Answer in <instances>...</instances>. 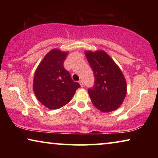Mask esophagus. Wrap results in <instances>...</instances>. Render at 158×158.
<instances>
[{
    "instance_id": "esophagus-1",
    "label": "esophagus",
    "mask_w": 158,
    "mask_h": 158,
    "mask_svg": "<svg viewBox=\"0 0 158 158\" xmlns=\"http://www.w3.org/2000/svg\"><path fill=\"white\" fill-rule=\"evenodd\" d=\"M79 83L80 85H81V87H84V82H83L82 80H80V81H79Z\"/></svg>"
}]
</instances>
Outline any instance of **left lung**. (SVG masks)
Segmentation results:
<instances>
[{
  "label": "left lung",
  "mask_w": 158,
  "mask_h": 158,
  "mask_svg": "<svg viewBox=\"0 0 158 158\" xmlns=\"http://www.w3.org/2000/svg\"><path fill=\"white\" fill-rule=\"evenodd\" d=\"M95 79L90 98L98 110L111 112L118 109L127 93V83L122 71L114 60L102 50L85 51Z\"/></svg>",
  "instance_id": "1"
}]
</instances>
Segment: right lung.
Segmentation results:
<instances>
[{"instance_id":"right-lung-1","label":"right lung","mask_w":158,"mask_h":158,"mask_svg":"<svg viewBox=\"0 0 158 158\" xmlns=\"http://www.w3.org/2000/svg\"><path fill=\"white\" fill-rule=\"evenodd\" d=\"M68 52L53 49L40 63L33 78V91L38 101L49 109L67 105L80 85L72 79L64 68Z\"/></svg>"}]
</instances>
